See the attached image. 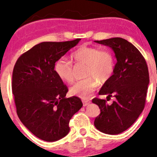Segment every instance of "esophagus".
I'll use <instances>...</instances> for the list:
<instances>
[{
  "label": "esophagus",
  "mask_w": 157,
  "mask_h": 157,
  "mask_svg": "<svg viewBox=\"0 0 157 157\" xmlns=\"http://www.w3.org/2000/svg\"><path fill=\"white\" fill-rule=\"evenodd\" d=\"M82 102H83V105L84 107H86V106L88 105L90 103V100H88V99H86V100H82Z\"/></svg>",
  "instance_id": "esophagus-1"
}]
</instances>
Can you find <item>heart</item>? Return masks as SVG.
<instances>
[{
    "mask_svg": "<svg viewBox=\"0 0 157 157\" xmlns=\"http://www.w3.org/2000/svg\"><path fill=\"white\" fill-rule=\"evenodd\" d=\"M71 59L76 64H86L83 80L78 81L70 88V93L83 100L88 99L100 83L109 81L115 69V59L109 50L82 45L71 54ZM54 71L57 76L67 83L74 80L75 72L73 64L64 59L55 62Z\"/></svg>",
    "mask_w": 157,
    "mask_h": 157,
    "instance_id": "heart-1",
    "label": "heart"
}]
</instances>
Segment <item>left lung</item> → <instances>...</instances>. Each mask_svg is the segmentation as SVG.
<instances>
[{
	"instance_id": "left-lung-1",
	"label": "left lung",
	"mask_w": 157,
	"mask_h": 157,
	"mask_svg": "<svg viewBox=\"0 0 157 157\" xmlns=\"http://www.w3.org/2000/svg\"><path fill=\"white\" fill-rule=\"evenodd\" d=\"M95 42L112 48L117 62L112 76L99 92L107 95V101L112 97L115 100L109 105L106 100L93 99L100 109L94 125L104 133L119 134L131 127L144 109L149 83L147 64L140 52L124 38Z\"/></svg>"
}]
</instances>
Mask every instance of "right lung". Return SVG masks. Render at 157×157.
I'll return each mask as SVG.
<instances>
[{"mask_svg":"<svg viewBox=\"0 0 157 157\" xmlns=\"http://www.w3.org/2000/svg\"><path fill=\"white\" fill-rule=\"evenodd\" d=\"M81 38L64 42H43L17 60L12 90L21 123L38 138L54 142L69 132V121L81 109V99L66 98L68 88L54 71L57 60Z\"/></svg>","mask_w":157,"mask_h":157,"instance_id":"obj_1","label":"right lung"}]
</instances>
